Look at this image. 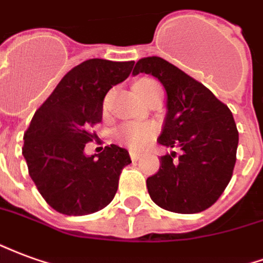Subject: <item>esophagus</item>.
<instances>
[{"instance_id": "esophagus-1", "label": "esophagus", "mask_w": 263, "mask_h": 263, "mask_svg": "<svg viewBox=\"0 0 263 263\" xmlns=\"http://www.w3.org/2000/svg\"><path fill=\"white\" fill-rule=\"evenodd\" d=\"M130 157H132V160L133 161H139L140 157H141V154L140 153H137V151H130Z\"/></svg>"}]
</instances>
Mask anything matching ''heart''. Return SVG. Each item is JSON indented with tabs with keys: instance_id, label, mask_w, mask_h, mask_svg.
<instances>
[{
	"instance_id": "1",
	"label": "heart",
	"mask_w": 263,
	"mask_h": 263,
	"mask_svg": "<svg viewBox=\"0 0 263 263\" xmlns=\"http://www.w3.org/2000/svg\"><path fill=\"white\" fill-rule=\"evenodd\" d=\"M147 84H155L154 81L150 80H143L136 84V87L139 85H147ZM154 134V129L148 124H139V123H130L126 124L124 127L119 132V137L124 141L126 144L134 148V150H143L145 145L148 144V141Z\"/></svg>"
}]
</instances>
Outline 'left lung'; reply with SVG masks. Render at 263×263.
Wrapping results in <instances>:
<instances>
[{
    "mask_svg": "<svg viewBox=\"0 0 263 263\" xmlns=\"http://www.w3.org/2000/svg\"><path fill=\"white\" fill-rule=\"evenodd\" d=\"M155 77L166 92V118L158 143L175 151L161 157L160 170L147 179L160 208L192 214L221 196L233 176L238 130L233 113L210 89L161 57H144L134 66Z\"/></svg>",
    "mask_w": 263,
    "mask_h": 263,
    "instance_id": "obj_1",
    "label": "left lung"
}]
</instances>
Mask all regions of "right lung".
Masks as SVG:
<instances>
[{
	"instance_id": "add662e5",
	"label": "right lung",
	"mask_w": 263,
	"mask_h": 263,
	"mask_svg": "<svg viewBox=\"0 0 263 263\" xmlns=\"http://www.w3.org/2000/svg\"><path fill=\"white\" fill-rule=\"evenodd\" d=\"M134 61L91 59L61 78L40 106L24 136V154L29 175L40 195L55 212L85 216L112 202L129 151L108 145L87 155L85 144L95 134L91 126L102 120L103 99L123 82Z\"/></svg>"
}]
</instances>
